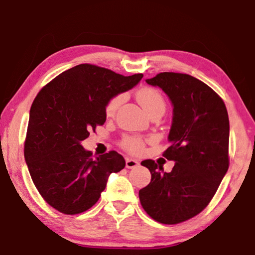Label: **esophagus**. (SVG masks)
<instances>
[{
	"label": "esophagus",
	"mask_w": 255,
	"mask_h": 255,
	"mask_svg": "<svg viewBox=\"0 0 255 255\" xmlns=\"http://www.w3.org/2000/svg\"><path fill=\"white\" fill-rule=\"evenodd\" d=\"M138 165H139V162H138L137 159L130 158V157L126 158V167H127V169H133V167H136Z\"/></svg>",
	"instance_id": "1"
}]
</instances>
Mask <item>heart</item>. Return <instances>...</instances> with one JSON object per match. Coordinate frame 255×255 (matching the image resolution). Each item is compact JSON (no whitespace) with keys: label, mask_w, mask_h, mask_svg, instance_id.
Masks as SVG:
<instances>
[{"label":"heart","mask_w":255,"mask_h":255,"mask_svg":"<svg viewBox=\"0 0 255 255\" xmlns=\"http://www.w3.org/2000/svg\"><path fill=\"white\" fill-rule=\"evenodd\" d=\"M136 97L138 102L140 103L148 115H152L153 112L158 110H165V101H164L162 94L156 89L143 88L137 92ZM123 101V94H118V96L111 98L106 106V115L109 116V117L114 116ZM145 143L146 140L143 137L137 135H127L120 141V146L130 154H140L144 150Z\"/></svg>","instance_id":"obj_1"}]
</instances>
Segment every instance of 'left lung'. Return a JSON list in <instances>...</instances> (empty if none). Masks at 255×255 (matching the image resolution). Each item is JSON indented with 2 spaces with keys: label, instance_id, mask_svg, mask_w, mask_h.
<instances>
[{
  "label": "left lung",
  "instance_id": "8db88e82",
  "mask_svg": "<svg viewBox=\"0 0 255 255\" xmlns=\"http://www.w3.org/2000/svg\"><path fill=\"white\" fill-rule=\"evenodd\" d=\"M146 83L161 88L173 106L163 156L175 164L166 173L152 159L141 162L152 179L139 200L154 221L173 225L201 213L217 191L230 164V120L222 98L191 75L164 72Z\"/></svg>",
  "mask_w": 255,
  "mask_h": 255
}]
</instances>
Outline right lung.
<instances>
[{
	"instance_id": "1",
	"label": "right lung",
	"mask_w": 255,
	"mask_h": 255,
	"mask_svg": "<svg viewBox=\"0 0 255 255\" xmlns=\"http://www.w3.org/2000/svg\"><path fill=\"white\" fill-rule=\"evenodd\" d=\"M141 77L81 64L56 76L34 98L24 158L33 184L56 210L75 215L90 209L109 175L126 165L116 150L93 156L81 141L106 123L108 101L132 89Z\"/></svg>"
}]
</instances>
